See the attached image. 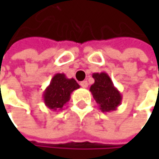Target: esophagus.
Listing matches in <instances>:
<instances>
[{"instance_id":"1","label":"esophagus","mask_w":159,"mask_h":159,"mask_svg":"<svg viewBox=\"0 0 159 159\" xmlns=\"http://www.w3.org/2000/svg\"><path fill=\"white\" fill-rule=\"evenodd\" d=\"M80 84V86H81L82 88H84V89H86V88L89 87V83H88L87 80H83V81H81Z\"/></svg>"}]
</instances>
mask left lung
Masks as SVG:
<instances>
[{
	"instance_id": "1",
	"label": "left lung",
	"mask_w": 159,
	"mask_h": 159,
	"mask_svg": "<svg viewBox=\"0 0 159 159\" xmlns=\"http://www.w3.org/2000/svg\"><path fill=\"white\" fill-rule=\"evenodd\" d=\"M95 82L91 85L89 91L97 102L102 112L116 111L122 101V95L113 85L112 80L106 72L93 73Z\"/></svg>"
}]
</instances>
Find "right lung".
Here are the masks:
<instances>
[{"label":"right lung","instance_id":"obj_1","mask_svg":"<svg viewBox=\"0 0 159 159\" xmlns=\"http://www.w3.org/2000/svg\"><path fill=\"white\" fill-rule=\"evenodd\" d=\"M78 89L80 85L74 79H68L64 73H57L43 92V102L52 111H63L71 93Z\"/></svg>","mask_w":159,"mask_h":159}]
</instances>
